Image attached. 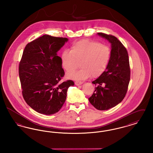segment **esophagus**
<instances>
[{
    "instance_id": "esophagus-1",
    "label": "esophagus",
    "mask_w": 153,
    "mask_h": 153,
    "mask_svg": "<svg viewBox=\"0 0 153 153\" xmlns=\"http://www.w3.org/2000/svg\"><path fill=\"white\" fill-rule=\"evenodd\" d=\"M74 83H75V85H81L83 82H81V81H76Z\"/></svg>"
}]
</instances>
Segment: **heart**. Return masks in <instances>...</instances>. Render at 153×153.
<instances>
[{
    "mask_svg": "<svg viewBox=\"0 0 153 153\" xmlns=\"http://www.w3.org/2000/svg\"><path fill=\"white\" fill-rule=\"evenodd\" d=\"M111 52L109 48L99 42L88 39L75 42L70 51L65 50L61 56L62 67L67 72L75 68L80 62L79 70L67 74V77L84 80L91 75L97 77L103 73L109 64Z\"/></svg>",
    "mask_w": 153,
    "mask_h": 153,
    "instance_id": "b5f03b06",
    "label": "heart"
}]
</instances>
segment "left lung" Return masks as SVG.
I'll list each match as a JSON object with an SVG mask.
<instances>
[{
    "instance_id": "1",
    "label": "left lung",
    "mask_w": 153,
    "mask_h": 153,
    "mask_svg": "<svg viewBox=\"0 0 153 153\" xmlns=\"http://www.w3.org/2000/svg\"><path fill=\"white\" fill-rule=\"evenodd\" d=\"M97 35L111 44V57L105 71L92 81L96 87L88 99L96 109L104 111L123 100L130 80V68L127 51L117 37L102 33Z\"/></svg>"
}]
</instances>
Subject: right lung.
Masks as SVG:
<instances>
[{
    "mask_svg": "<svg viewBox=\"0 0 153 153\" xmlns=\"http://www.w3.org/2000/svg\"><path fill=\"white\" fill-rule=\"evenodd\" d=\"M68 39L45 34L26 46L19 66L23 97L30 107L46 115L56 114L66 99L72 80L61 82L65 73L57 52Z\"/></svg>",
    "mask_w": 153,
    "mask_h": 153,
    "instance_id": "obj_1",
    "label": "right lung"
}]
</instances>
